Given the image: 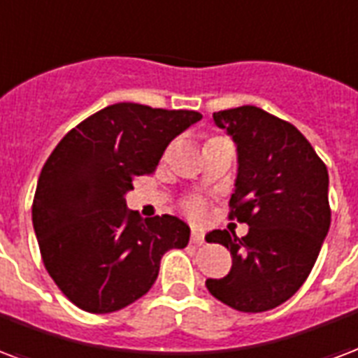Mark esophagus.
<instances>
[{
	"instance_id": "1",
	"label": "esophagus",
	"mask_w": 358,
	"mask_h": 358,
	"mask_svg": "<svg viewBox=\"0 0 358 358\" xmlns=\"http://www.w3.org/2000/svg\"><path fill=\"white\" fill-rule=\"evenodd\" d=\"M192 243L193 245H203L205 243V235L201 231H197V229H193L192 231Z\"/></svg>"
}]
</instances>
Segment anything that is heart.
I'll return each instance as SVG.
<instances>
[{"instance_id":"obj_1","label":"heart","mask_w":358,"mask_h":358,"mask_svg":"<svg viewBox=\"0 0 358 358\" xmlns=\"http://www.w3.org/2000/svg\"><path fill=\"white\" fill-rule=\"evenodd\" d=\"M184 208H186V213L195 220H199L205 216V205H203L201 201H187Z\"/></svg>"}]
</instances>
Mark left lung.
<instances>
[{
	"mask_svg": "<svg viewBox=\"0 0 358 358\" xmlns=\"http://www.w3.org/2000/svg\"><path fill=\"white\" fill-rule=\"evenodd\" d=\"M213 117L237 144L229 220L248 224V233L208 235L229 250L233 266L224 279H206V288L237 311L262 313L292 298L313 269L332 218L328 171L292 123L256 106Z\"/></svg>",
	"mask_w": 358,
	"mask_h": 358,
	"instance_id": "obj_1",
	"label": "left lung"
}]
</instances>
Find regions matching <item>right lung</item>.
Here are the masks:
<instances>
[{
  "mask_svg": "<svg viewBox=\"0 0 358 358\" xmlns=\"http://www.w3.org/2000/svg\"><path fill=\"white\" fill-rule=\"evenodd\" d=\"M201 117L119 102L73 127L45 161L31 222L45 269L73 306L89 313L123 309L153 287L166 250L187 246V224L169 214L142 222L127 208L125 193Z\"/></svg>",
  "mask_w": 358,
  "mask_h": 358,
  "instance_id": "right-lung-1",
  "label": "right lung"
}]
</instances>
